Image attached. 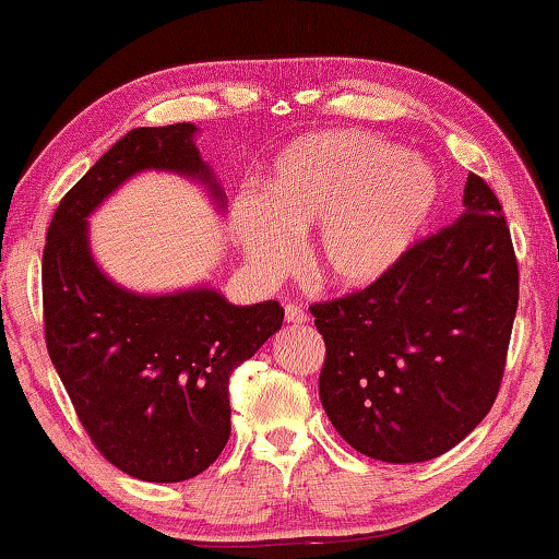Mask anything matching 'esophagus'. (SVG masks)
Segmentation results:
<instances>
[{
  "instance_id": "34e87169",
  "label": "esophagus",
  "mask_w": 559,
  "mask_h": 559,
  "mask_svg": "<svg viewBox=\"0 0 559 559\" xmlns=\"http://www.w3.org/2000/svg\"><path fill=\"white\" fill-rule=\"evenodd\" d=\"M285 320H287V325H305L310 318H308V312L300 308V305L293 302L285 308Z\"/></svg>"
}]
</instances>
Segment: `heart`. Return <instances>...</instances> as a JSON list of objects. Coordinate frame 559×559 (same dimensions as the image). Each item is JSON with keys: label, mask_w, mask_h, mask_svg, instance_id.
<instances>
[{"label": "heart", "mask_w": 559, "mask_h": 559, "mask_svg": "<svg viewBox=\"0 0 559 559\" xmlns=\"http://www.w3.org/2000/svg\"><path fill=\"white\" fill-rule=\"evenodd\" d=\"M438 203L430 167L381 136L338 129L287 144L262 195L234 203V234L262 277L295 262V236L316 233L312 272L338 289L369 287L415 243Z\"/></svg>", "instance_id": "1"}]
</instances>
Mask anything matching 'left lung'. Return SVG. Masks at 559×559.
Returning <instances> with one entry per match:
<instances>
[{
  "instance_id": "obj_1",
  "label": "left lung",
  "mask_w": 559,
  "mask_h": 559,
  "mask_svg": "<svg viewBox=\"0 0 559 559\" xmlns=\"http://www.w3.org/2000/svg\"><path fill=\"white\" fill-rule=\"evenodd\" d=\"M516 305L507 218L471 173L455 224L412 243L373 285L310 308L325 341L328 419L373 461L448 453L493 407Z\"/></svg>"
}]
</instances>
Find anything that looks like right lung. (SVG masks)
Instances as JSON below:
<instances>
[{"label":"right lung","instance_id":"add662e5","mask_svg":"<svg viewBox=\"0 0 559 559\" xmlns=\"http://www.w3.org/2000/svg\"><path fill=\"white\" fill-rule=\"evenodd\" d=\"M193 134L180 121L121 136L60 201L43 251L45 343L75 415L106 461L152 484L216 461L231 435L228 377L285 318L277 300L241 308L209 287L129 293L91 257L88 213L142 170L201 180L224 205Z\"/></svg>","mask_w":559,"mask_h":559}]
</instances>
